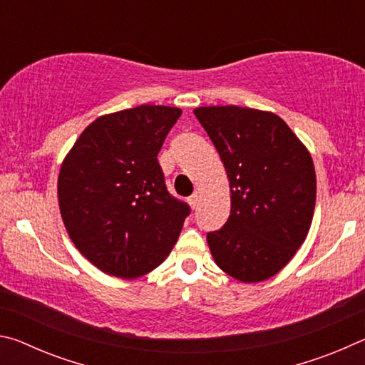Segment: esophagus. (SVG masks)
I'll return each mask as SVG.
<instances>
[{"instance_id": "obj_1", "label": "esophagus", "mask_w": 365, "mask_h": 365, "mask_svg": "<svg viewBox=\"0 0 365 365\" xmlns=\"http://www.w3.org/2000/svg\"><path fill=\"white\" fill-rule=\"evenodd\" d=\"M188 202L190 206L195 209L197 206V202H200V191H195V193L188 197Z\"/></svg>"}]
</instances>
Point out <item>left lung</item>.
<instances>
[{
	"instance_id": "obj_1",
	"label": "left lung",
	"mask_w": 365,
	"mask_h": 365,
	"mask_svg": "<svg viewBox=\"0 0 365 365\" xmlns=\"http://www.w3.org/2000/svg\"><path fill=\"white\" fill-rule=\"evenodd\" d=\"M230 180L225 225L207 233L215 264L245 283L267 280L304 243L316 207V170L285 120L240 106L196 108Z\"/></svg>"
}]
</instances>
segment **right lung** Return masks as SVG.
<instances>
[{
	"mask_svg": "<svg viewBox=\"0 0 365 365\" xmlns=\"http://www.w3.org/2000/svg\"><path fill=\"white\" fill-rule=\"evenodd\" d=\"M180 115L178 108L141 104L98 117L61 165L66 230L104 274L137 279L177 243L190 206L168 191L158 154Z\"/></svg>",
	"mask_w": 365,
	"mask_h": 365,
	"instance_id": "right-lung-1",
	"label": "right lung"
}]
</instances>
